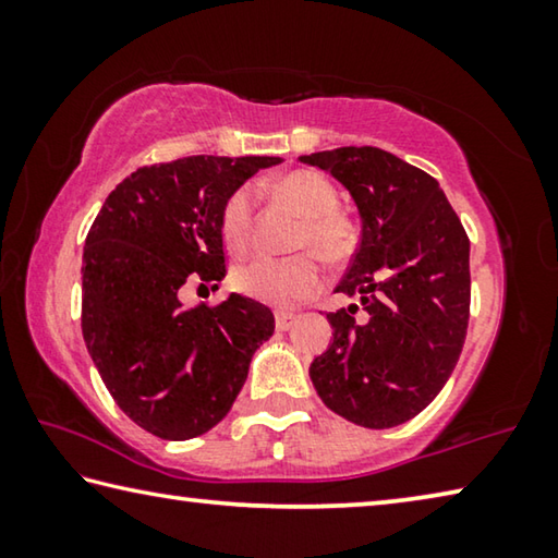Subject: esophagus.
<instances>
[{
    "label": "esophagus",
    "mask_w": 558,
    "mask_h": 558,
    "mask_svg": "<svg viewBox=\"0 0 558 558\" xmlns=\"http://www.w3.org/2000/svg\"><path fill=\"white\" fill-rule=\"evenodd\" d=\"M298 323L295 315L290 313H276V329L278 332H288V329Z\"/></svg>",
    "instance_id": "esophagus-1"
}]
</instances>
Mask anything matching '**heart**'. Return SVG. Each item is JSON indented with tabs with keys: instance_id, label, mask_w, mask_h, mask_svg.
<instances>
[{
	"instance_id": "heart-1",
	"label": "heart",
	"mask_w": 558,
	"mask_h": 558,
	"mask_svg": "<svg viewBox=\"0 0 558 558\" xmlns=\"http://www.w3.org/2000/svg\"><path fill=\"white\" fill-rule=\"evenodd\" d=\"M278 199L302 216L298 248H313L329 263H342L356 248V229L337 211L339 194L327 177L313 169H292L272 182ZM253 233V196L248 189H235L221 209V239L226 248L243 253ZM233 288L268 305L292 307L323 286V268L313 253L290 258H251L233 268Z\"/></svg>"
}]
</instances>
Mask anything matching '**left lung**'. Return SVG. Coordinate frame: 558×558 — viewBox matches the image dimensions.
I'll list each match as a JSON object with an SVG mask.
<instances>
[{"mask_svg":"<svg viewBox=\"0 0 558 558\" xmlns=\"http://www.w3.org/2000/svg\"><path fill=\"white\" fill-rule=\"evenodd\" d=\"M356 204L362 239L335 292L362 300L329 313L332 344L310 364L329 411L393 428L436 399L456 369L470 317V241L440 184L379 147L302 155Z\"/></svg>","mask_w":558,"mask_h":558,"instance_id":"left-lung-1","label":"left lung"}]
</instances>
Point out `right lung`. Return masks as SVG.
Returning a JSON list of instances; mask_svg holds the SVG:
<instances>
[{
	"label": "right lung",
	"instance_id": "obj_1",
	"mask_svg": "<svg viewBox=\"0 0 558 558\" xmlns=\"http://www.w3.org/2000/svg\"><path fill=\"white\" fill-rule=\"evenodd\" d=\"M278 162L196 155L140 167L108 194L86 235L83 339L112 399L157 438L211 430L276 329L256 300L233 292L216 307H184L179 290L226 276L223 204Z\"/></svg>",
	"mask_w": 558,
	"mask_h": 558
}]
</instances>
